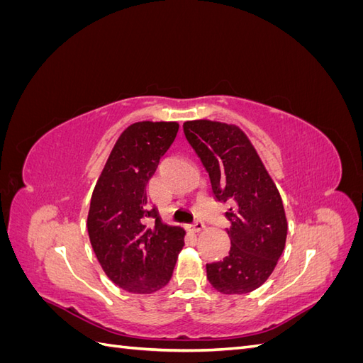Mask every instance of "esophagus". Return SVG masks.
Wrapping results in <instances>:
<instances>
[{
    "label": "esophagus",
    "mask_w": 363,
    "mask_h": 363,
    "mask_svg": "<svg viewBox=\"0 0 363 363\" xmlns=\"http://www.w3.org/2000/svg\"><path fill=\"white\" fill-rule=\"evenodd\" d=\"M204 223L203 221H195L192 225H189V230L192 233H200V232H203L204 230Z\"/></svg>",
    "instance_id": "34e87169"
}]
</instances>
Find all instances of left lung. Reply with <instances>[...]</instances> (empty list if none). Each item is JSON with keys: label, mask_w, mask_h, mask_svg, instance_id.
<instances>
[{"label": "left lung", "mask_w": 363, "mask_h": 363, "mask_svg": "<svg viewBox=\"0 0 363 363\" xmlns=\"http://www.w3.org/2000/svg\"><path fill=\"white\" fill-rule=\"evenodd\" d=\"M184 136L208 172L219 203H228V256L207 263V280L221 294L240 295L268 280L288 235L281 196L242 130L200 119L183 124Z\"/></svg>", "instance_id": "1"}]
</instances>
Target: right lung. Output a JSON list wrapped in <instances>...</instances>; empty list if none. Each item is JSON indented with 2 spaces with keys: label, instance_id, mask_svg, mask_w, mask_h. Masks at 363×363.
<instances>
[{
  "label": "right lung",
  "instance_id": "add662e5",
  "mask_svg": "<svg viewBox=\"0 0 363 363\" xmlns=\"http://www.w3.org/2000/svg\"><path fill=\"white\" fill-rule=\"evenodd\" d=\"M177 123L131 124L119 136L96 182L87 233L106 276L131 294L167 286L184 230L162 223L147 184L177 136Z\"/></svg>",
  "mask_w": 363,
  "mask_h": 363
}]
</instances>
